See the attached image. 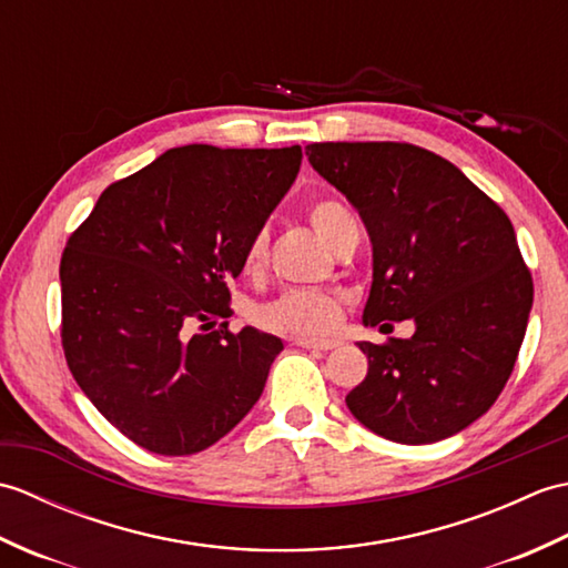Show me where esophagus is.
<instances>
[{
  "mask_svg": "<svg viewBox=\"0 0 568 568\" xmlns=\"http://www.w3.org/2000/svg\"><path fill=\"white\" fill-rule=\"evenodd\" d=\"M295 344L303 348H315V352H332V348L339 346V339H295Z\"/></svg>",
  "mask_w": 568,
  "mask_h": 568,
  "instance_id": "1",
  "label": "esophagus"
}]
</instances>
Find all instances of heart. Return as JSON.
<instances>
[{
	"label": "heart",
	"mask_w": 568,
	"mask_h": 568,
	"mask_svg": "<svg viewBox=\"0 0 568 568\" xmlns=\"http://www.w3.org/2000/svg\"><path fill=\"white\" fill-rule=\"evenodd\" d=\"M310 222L315 226V232L329 244L336 232L346 222H352V214L336 200H320L310 207ZM265 251H268L265 232L253 234L244 251V258H241L246 273L261 271ZM339 315L342 300L336 295L315 291V287H293V291H285L281 297L265 305L258 312V322L265 329L283 334H322L334 327Z\"/></svg>",
	"instance_id": "obj_1"
}]
</instances>
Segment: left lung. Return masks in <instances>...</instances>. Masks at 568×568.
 <instances>
[{"label":"left lung","mask_w":568,"mask_h":568,"mask_svg":"<svg viewBox=\"0 0 568 568\" xmlns=\"http://www.w3.org/2000/svg\"><path fill=\"white\" fill-rule=\"evenodd\" d=\"M305 153L368 229L364 324L415 322L409 339L358 344L368 373L346 407L400 444L466 429L503 393L532 310V275L508 214L454 163L413 143L327 141Z\"/></svg>","instance_id":"obj_1"}]
</instances>
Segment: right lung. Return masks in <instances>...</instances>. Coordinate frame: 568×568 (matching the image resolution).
Listing matches in <instances>:
<instances>
[{
  "label": "right lung",
  "instance_id": "right-lung-1",
  "mask_svg": "<svg viewBox=\"0 0 568 568\" xmlns=\"http://www.w3.org/2000/svg\"><path fill=\"white\" fill-rule=\"evenodd\" d=\"M300 163V146L171 149L106 187L68 239V368L104 419L143 449L197 454L261 397L283 342L214 324L232 315L229 283Z\"/></svg>",
  "mask_w": 568,
  "mask_h": 568
}]
</instances>
